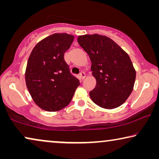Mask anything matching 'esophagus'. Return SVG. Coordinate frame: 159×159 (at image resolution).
I'll return each mask as SVG.
<instances>
[{"instance_id":"esophagus-1","label":"esophagus","mask_w":159,"mask_h":159,"mask_svg":"<svg viewBox=\"0 0 159 159\" xmlns=\"http://www.w3.org/2000/svg\"><path fill=\"white\" fill-rule=\"evenodd\" d=\"M80 79H81V80H84V78L86 77L85 73H84V72H81V73L80 74Z\"/></svg>"}]
</instances>
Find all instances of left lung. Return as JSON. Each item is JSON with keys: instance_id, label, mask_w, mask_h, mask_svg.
Returning <instances> with one entry per match:
<instances>
[{"instance_id": "8db88e82", "label": "left lung", "mask_w": 159, "mask_h": 159, "mask_svg": "<svg viewBox=\"0 0 159 159\" xmlns=\"http://www.w3.org/2000/svg\"><path fill=\"white\" fill-rule=\"evenodd\" d=\"M77 41L89 55L96 80L90 98L106 109L122 105L133 90L136 77L129 55L111 39L98 34L80 35Z\"/></svg>"}]
</instances>
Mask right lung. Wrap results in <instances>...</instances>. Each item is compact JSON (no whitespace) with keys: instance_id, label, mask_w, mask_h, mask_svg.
Listing matches in <instances>:
<instances>
[{"instance_id":"right-lung-1","label":"right lung","mask_w":159,"mask_h":159,"mask_svg":"<svg viewBox=\"0 0 159 159\" xmlns=\"http://www.w3.org/2000/svg\"><path fill=\"white\" fill-rule=\"evenodd\" d=\"M75 37L55 33L40 40L30 53L26 85L34 103L47 111H58L70 103L80 81L64 60Z\"/></svg>"}]
</instances>
